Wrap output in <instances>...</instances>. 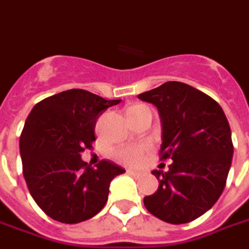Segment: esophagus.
Wrapping results in <instances>:
<instances>
[{"label":"esophagus","mask_w":249,"mask_h":249,"mask_svg":"<svg viewBox=\"0 0 249 249\" xmlns=\"http://www.w3.org/2000/svg\"><path fill=\"white\" fill-rule=\"evenodd\" d=\"M128 174L130 177H133L134 179H141L142 178V174L138 173V171H133V170H128Z\"/></svg>","instance_id":"34e87169"}]
</instances>
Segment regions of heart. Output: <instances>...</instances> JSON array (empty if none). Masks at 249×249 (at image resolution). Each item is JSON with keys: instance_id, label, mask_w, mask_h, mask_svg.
I'll use <instances>...</instances> for the list:
<instances>
[{"instance_id": "heart-1", "label": "heart", "mask_w": 249, "mask_h": 249, "mask_svg": "<svg viewBox=\"0 0 249 249\" xmlns=\"http://www.w3.org/2000/svg\"><path fill=\"white\" fill-rule=\"evenodd\" d=\"M141 105H135V106L129 107L126 110V114L141 108ZM151 149V144L147 142L139 143V144H129L120 147L115 151V157L119 162L128 165V166H141L145 161V155Z\"/></svg>"}]
</instances>
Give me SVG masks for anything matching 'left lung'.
<instances>
[{"label":"left lung","instance_id":"1","mask_svg":"<svg viewBox=\"0 0 249 249\" xmlns=\"http://www.w3.org/2000/svg\"><path fill=\"white\" fill-rule=\"evenodd\" d=\"M155 105L162 124L161 160L169 170H153L159 189L144 197L145 209L165 223L185 224L209 211L223 193L233 159L229 123L206 93L166 82L138 94Z\"/></svg>","mask_w":249,"mask_h":249}]
</instances>
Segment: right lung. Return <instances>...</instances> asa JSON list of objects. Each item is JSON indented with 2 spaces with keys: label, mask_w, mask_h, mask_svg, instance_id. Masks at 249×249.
Masks as SVG:
<instances>
[{
  "label": "right lung",
  "mask_w": 249,
  "mask_h": 249,
  "mask_svg": "<svg viewBox=\"0 0 249 249\" xmlns=\"http://www.w3.org/2000/svg\"><path fill=\"white\" fill-rule=\"evenodd\" d=\"M120 101L69 89L44 98L30 111L20 135L24 179L51 219L76 224L93 217L106 205L111 180L125 173L108 160L92 167L80 156L96 141L97 119Z\"/></svg>",
  "instance_id": "right-lung-1"
}]
</instances>
